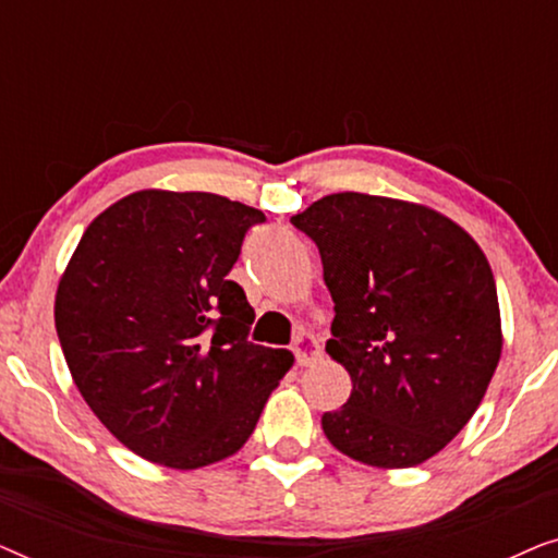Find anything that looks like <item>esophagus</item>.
Instances as JSON below:
<instances>
[{"instance_id": "34e87169", "label": "esophagus", "mask_w": 558, "mask_h": 558, "mask_svg": "<svg viewBox=\"0 0 558 558\" xmlns=\"http://www.w3.org/2000/svg\"><path fill=\"white\" fill-rule=\"evenodd\" d=\"M294 357L300 365H310L315 363L319 355H323V348H319V340L315 335H300V338L294 340Z\"/></svg>"}]
</instances>
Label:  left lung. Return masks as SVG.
<instances>
[{
  "label": "left lung",
  "mask_w": 558,
  "mask_h": 558,
  "mask_svg": "<svg viewBox=\"0 0 558 558\" xmlns=\"http://www.w3.org/2000/svg\"><path fill=\"white\" fill-rule=\"evenodd\" d=\"M317 243L335 302L327 355L353 391L323 429L350 460L403 470L475 414L502 350L493 269L477 241L418 203L335 193L292 216Z\"/></svg>",
  "instance_id": "8db88e82"
}]
</instances>
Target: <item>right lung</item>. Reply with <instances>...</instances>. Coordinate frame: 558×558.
Here are the masks:
<instances>
[{"instance_id": "add662e5", "label": "right lung", "mask_w": 558, "mask_h": 558, "mask_svg": "<svg viewBox=\"0 0 558 558\" xmlns=\"http://www.w3.org/2000/svg\"><path fill=\"white\" fill-rule=\"evenodd\" d=\"M262 210L213 193L140 190L90 220L56 292V330L90 411L121 445L172 470L239 452L292 368L246 340L228 279Z\"/></svg>"}]
</instances>
